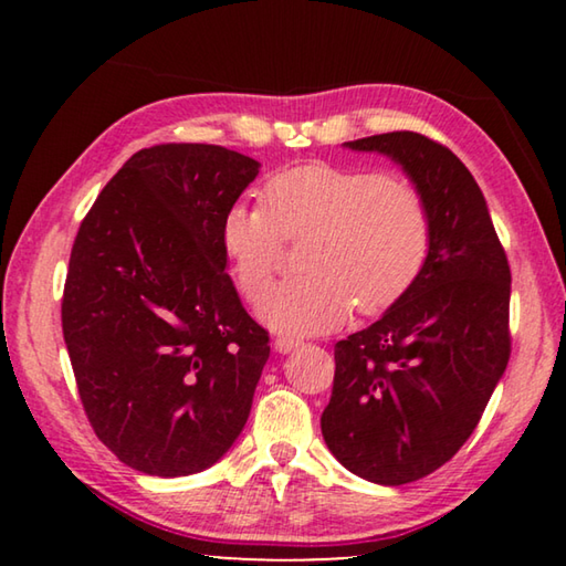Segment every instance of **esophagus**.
Instances as JSON below:
<instances>
[{
  "label": "esophagus",
  "instance_id": "esophagus-1",
  "mask_svg": "<svg viewBox=\"0 0 566 566\" xmlns=\"http://www.w3.org/2000/svg\"><path fill=\"white\" fill-rule=\"evenodd\" d=\"M300 339H294V337H284V334H282V337H276L274 339V349L276 352H280V354H290V352H294L296 347H300Z\"/></svg>",
  "mask_w": 566,
  "mask_h": 566
}]
</instances>
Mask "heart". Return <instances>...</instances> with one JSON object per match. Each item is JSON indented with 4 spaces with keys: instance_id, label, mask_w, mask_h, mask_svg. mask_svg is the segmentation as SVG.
Instances as JSON below:
<instances>
[{
    "instance_id": "b5f03b06",
    "label": "heart",
    "mask_w": 566,
    "mask_h": 566,
    "mask_svg": "<svg viewBox=\"0 0 566 566\" xmlns=\"http://www.w3.org/2000/svg\"><path fill=\"white\" fill-rule=\"evenodd\" d=\"M305 237L302 277L264 293L281 239ZM429 209L409 179L389 171L324 165L284 169L266 179L262 207L234 202L219 222V247L256 317L304 337L339 327L357 304L377 314L405 294L429 254Z\"/></svg>"
}]
</instances>
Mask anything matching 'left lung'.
Wrapping results in <instances>:
<instances>
[{
    "instance_id": "obj_1",
    "label": "left lung",
    "mask_w": 566,
    "mask_h": 566,
    "mask_svg": "<svg viewBox=\"0 0 566 566\" xmlns=\"http://www.w3.org/2000/svg\"><path fill=\"white\" fill-rule=\"evenodd\" d=\"M401 167L429 209L424 270L399 300L334 347L322 434L342 467L399 486L449 462L482 419L510 361L512 274L482 189L417 132L344 142Z\"/></svg>"
}]
</instances>
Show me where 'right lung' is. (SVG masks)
I'll return each mask as SVG.
<instances>
[{
    "label": "right lung",
    "instance_id": "obj_1",
    "mask_svg": "<svg viewBox=\"0 0 566 566\" xmlns=\"http://www.w3.org/2000/svg\"><path fill=\"white\" fill-rule=\"evenodd\" d=\"M260 161L217 145L139 149L76 232L62 332L84 411L137 472H205L237 442L270 337L219 247Z\"/></svg>",
    "mask_w": 566,
    "mask_h": 566
}]
</instances>
